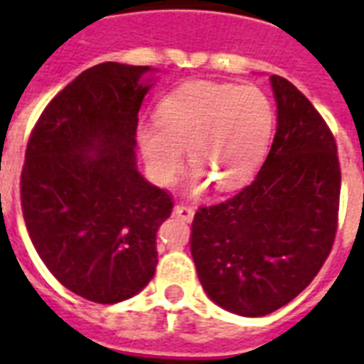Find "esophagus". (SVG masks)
<instances>
[{
    "instance_id": "34e87169",
    "label": "esophagus",
    "mask_w": 364,
    "mask_h": 364,
    "mask_svg": "<svg viewBox=\"0 0 364 364\" xmlns=\"http://www.w3.org/2000/svg\"><path fill=\"white\" fill-rule=\"evenodd\" d=\"M173 215L179 217V219H183V221L191 223L194 219V208H191V205L177 204L176 208H173Z\"/></svg>"
}]
</instances>
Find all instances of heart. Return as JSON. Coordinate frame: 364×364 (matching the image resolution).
Masks as SVG:
<instances>
[{
    "mask_svg": "<svg viewBox=\"0 0 364 364\" xmlns=\"http://www.w3.org/2000/svg\"><path fill=\"white\" fill-rule=\"evenodd\" d=\"M154 117L156 124L141 122L136 130L149 176L160 185L173 181L187 147L193 191L210 181L219 191L245 185L264 160L276 124L262 88L221 81L185 82L160 100Z\"/></svg>",
    "mask_w": 364,
    "mask_h": 364,
    "instance_id": "heart-1",
    "label": "heart"
}]
</instances>
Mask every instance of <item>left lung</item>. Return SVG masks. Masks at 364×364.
<instances>
[{
  "label": "left lung",
  "mask_w": 364,
  "mask_h": 364,
  "mask_svg": "<svg viewBox=\"0 0 364 364\" xmlns=\"http://www.w3.org/2000/svg\"><path fill=\"white\" fill-rule=\"evenodd\" d=\"M277 128L257 177L232 198L200 208L191 253L198 279L223 310L260 317L304 291L331 253L340 164L327 122L310 100L270 77Z\"/></svg>",
  "instance_id": "left-lung-1"
}]
</instances>
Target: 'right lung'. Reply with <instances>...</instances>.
Returning <instances> with one entry per match:
<instances>
[{
  "label": "right lung",
  "mask_w": 364,
  "mask_h": 364,
  "mask_svg": "<svg viewBox=\"0 0 364 364\" xmlns=\"http://www.w3.org/2000/svg\"><path fill=\"white\" fill-rule=\"evenodd\" d=\"M153 68L104 62L82 71L39 117L20 177L31 243L71 293L132 299L154 276L170 194L137 171V113Z\"/></svg>",
  "instance_id": "right-lung-1"
}]
</instances>
